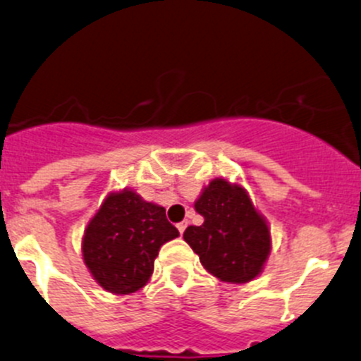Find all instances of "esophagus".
<instances>
[{
  "label": "esophagus",
  "instance_id": "obj_1",
  "mask_svg": "<svg viewBox=\"0 0 361 361\" xmlns=\"http://www.w3.org/2000/svg\"><path fill=\"white\" fill-rule=\"evenodd\" d=\"M187 226H188V222H187V220H185V222H180V224H178V231H180V233L181 234H183L185 233V229H187Z\"/></svg>",
  "mask_w": 361,
  "mask_h": 361
}]
</instances>
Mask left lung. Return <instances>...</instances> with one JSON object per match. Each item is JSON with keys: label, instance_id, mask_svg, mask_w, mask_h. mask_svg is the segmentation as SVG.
Returning <instances> with one entry per match:
<instances>
[{"label": "left lung", "instance_id": "left-lung-1", "mask_svg": "<svg viewBox=\"0 0 361 361\" xmlns=\"http://www.w3.org/2000/svg\"><path fill=\"white\" fill-rule=\"evenodd\" d=\"M194 208L204 222L188 226L183 240L206 271L229 284H247L259 277L271 252V233L247 190L215 178L202 188Z\"/></svg>", "mask_w": 361, "mask_h": 361}]
</instances>
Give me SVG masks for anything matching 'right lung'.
<instances>
[{"label": "right lung", "instance_id": "obj_1", "mask_svg": "<svg viewBox=\"0 0 361 361\" xmlns=\"http://www.w3.org/2000/svg\"><path fill=\"white\" fill-rule=\"evenodd\" d=\"M178 236L164 206L123 188L106 195L84 229L80 250L100 288L130 295L148 284L160 247Z\"/></svg>", "mask_w": 361, "mask_h": 361}]
</instances>
